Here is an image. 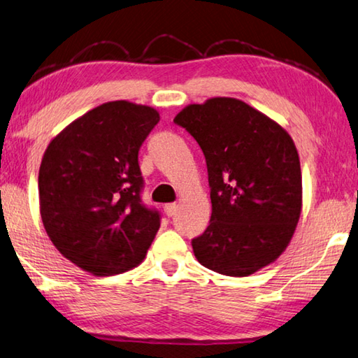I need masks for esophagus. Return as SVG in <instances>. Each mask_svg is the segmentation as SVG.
Listing matches in <instances>:
<instances>
[{
  "instance_id": "34e87169",
  "label": "esophagus",
  "mask_w": 358,
  "mask_h": 358,
  "mask_svg": "<svg viewBox=\"0 0 358 358\" xmlns=\"http://www.w3.org/2000/svg\"><path fill=\"white\" fill-rule=\"evenodd\" d=\"M177 203H167V205H164V213H166V216H173L175 213H177Z\"/></svg>"
}]
</instances>
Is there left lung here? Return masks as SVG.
I'll use <instances>...</instances> for the list:
<instances>
[{
    "instance_id": "1",
    "label": "left lung",
    "mask_w": 358,
    "mask_h": 358,
    "mask_svg": "<svg viewBox=\"0 0 358 358\" xmlns=\"http://www.w3.org/2000/svg\"><path fill=\"white\" fill-rule=\"evenodd\" d=\"M173 122L205 155L211 219L192 239L199 263L247 277L287 249L302 211V173L287 129L247 103L214 96L187 105Z\"/></svg>"
}]
</instances>
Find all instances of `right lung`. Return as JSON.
Segmentation results:
<instances>
[{"label":"right lung","mask_w":358,"mask_h":358,"mask_svg":"<svg viewBox=\"0 0 358 358\" xmlns=\"http://www.w3.org/2000/svg\"><path fill=\"white\" fill-rule=\"evenodd\" d=\"M157 109L108 101L50 142L38 171V203L48 238L94 275H115L145 258L159 230L158 211L141 203L142 142Z\"/></svg>","instance_id":"right-lung-1"}]
</instances>
